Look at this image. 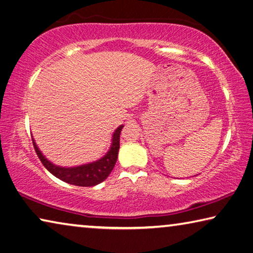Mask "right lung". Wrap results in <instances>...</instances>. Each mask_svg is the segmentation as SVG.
I'll list each match as a JSON object with an SVG mask.
<instances>
[{"instance_id":"right-lung-1","label":"right lung","mask_w":253,"mask_h":253,"mask_svg":"<svg viewBox=\"0 0 253 253\" xmlns=\"http://www.w3.org/2000/svg\"><path fill=\"white\" fill-rule=\"evenodd\" d=\"M122 127L123 126H120L114 131L111 148L103 158L92 163H87V165L73 168H62L53 165L40 151L33 138L32 141L35 152H37L39 159L41 160L42 165L57 179L64 181L66 183L79 185V187H93V185H96L101 183L102 181H104L111 173V171L113 170L118 159L120 149V133H121Z\"/></svg>"}]
</instances>
